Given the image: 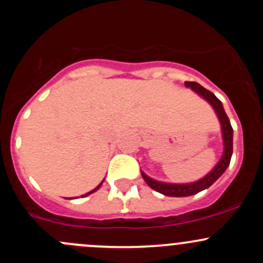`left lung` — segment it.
Listing matches in <instances>:
<instances>
[{
	"label": "left lung",
	"instance_id": "1",
	"mask_svg": "<svg viewBox=\"0 0 263 263\" xmlns=\"http://www.w3.org/2000/svg\"><path fill=\"white\" fill-rule=\"evenodd\" d=\"M184 85L187 87H191L193 91L197 92L200 97L208 100L216 112L217 118H219L220 123H221V132H222V140H224V154H222L221 159L219 163L215 165V168L208 176L203 177L202 179L193 183H185V184H173V183H164L155 181V179L147 177L144 172H141L142 178L147 183L148 187L155 190L156 192H160L165 196H171V197H187V196L196 195V193L201 192V191L206 190L210 187L213 183L227 171V168L230 164V159H232L233 154V128L230 124L229 118H228L227 113H225L224 108H222L221 102L217 99L216 97L208 89L201 86L200 84L195 81H185Z\"/></svg>",
	"mask_w": 263,
	"mask_h": 263
}]
</instances>
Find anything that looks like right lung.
<instances>
[{
  "instance_id": "1",
  "label": "right lung",
  "mask_w": 263,
  "mask_h": 263,
  "mask_svg": "<svg viewBox=\"0 0 263 263\" xmlns=\"http://www.w3.org/2000/svg\"><path fill=\"white\" fill-rule=\"evenodd\" d=\"M102 184H103V182H102V183H100V184H99V185H98V187H97V188H94V190H92V191H90V192H87V193H85V195H82V196H81V197H85V196H87V195H90V193L95 192V191H97V190H99V188H100V185H102Z\"/></svg>"
}]
</instances>
